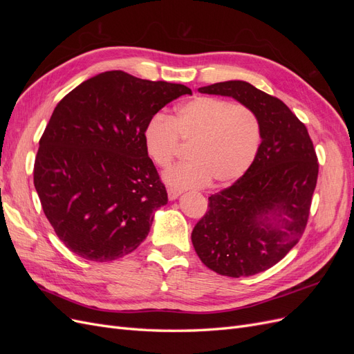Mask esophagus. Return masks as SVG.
Listing matches in <instances>:
<instances>
[{"label":"esophagus","instance_id":"34e87169","mask_svg":"<svg viewBox=\"0 0 354 354\" xmlns=\"http://www.w3.org/2000/svg\"><path fill=\"white\" fill-rule=\"evenodd\" d=\"M181 195V190H177V189H168V199L169 201H174V199H177L178 196Z\"/></svg>","mask_w":354,"mask_h":354}]
</instances>
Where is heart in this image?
<instances>
[{
    "label": "heart",
    "instance_id": "obj_1",
    "mask_svg": "<svg viewBox=\"0 0 354 354\" xmlns=\"http://www.w3.org/2000/svg\"><path fill=\"white\" fill-rule=\"evenodd\" d=\"M260 124L243 104L217 97H195L177 109L174 118L156 113L143 128L147 156L160 168L168 167L178 151V140L190 145L187 158L164 173L174 189L227 185L242 177L260 147Z\"/></svg>",
    "mask_w": 354,
    "mask_h": 354
}]
</instances>
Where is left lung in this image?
<instances>
[{"mask_svg": "<svg viewBox=\"0 0 354 354\" xmlns=\"http://www.w3.org/2000/svg\"><path fill=\"white\" fill-rule=\"evenodd\" d=\"M250 108L261 143L246 173L208 198V211L192 232L201 261L223 276L245 277L270 269L303 236L319 164L306 125L288 106L245 81L201 87Z\"/></svg>", "mask_w": 354, "mask_h": 354, "instance_id": "8db88e82", "label": "left lung"}]
</instances>
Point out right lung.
<instances>
[{
	"mask_svg": "<svg viewBox=\"0 0 354 354\" xmlns=\"http://www.w3.org/2000/svg\"><path fill=\"white\" fill-rule=\"evenodd\" d=\"M186 85L109 71L63 97L39 140L34 185L59 239L81 259L133 252L168 202L143 128Z\"/></svg>",
	"mask_w": 354,
	"mask_h": 354,
	"instance_id": "add662e5",
	"label": "right lung"
}]
</instances>
